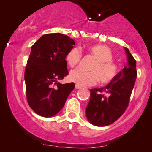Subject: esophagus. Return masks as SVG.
Masks as SVG:
<instances>
[{
    "label": "esophagus",
    "mask_w": 152,
    "mask_h": 152,
    "mask_svg": "<svg viewBox=\"0 0 152 152\" xmlns=\"http://www.w3.org/2000/svg\"><path fill=\"white\" fill-rule=\"evenodd\" d=\"M81 88V86H79V85H78V84L75 85V88H76V89H78V88Z\"/></svg>",
    "instance_id": "1"
}]
</instances>
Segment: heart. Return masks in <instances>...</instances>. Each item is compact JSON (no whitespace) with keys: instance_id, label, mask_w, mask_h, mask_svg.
Instances as JSON below:
<instances>
[{"instance_id":"1","label":"heart","mask_w":152,"mask_h":152,"mask_svg":"<svg viewBox=\"0 0 152 152\" xmlns=\"http://www.w3.org/2000/svg\"><path fill=\"white\" fill-rule=\"evenodd\" d=\"M88 51L96 59V61L91 66L89 71L81 68H76L70 72L69 79L79 86H91L100 81L107 83L116 78L118 74L117 65L113 60V53L109 46L102 44L92 45L88 47ZM82 58V52L79 47H74L69 50L66 59L71 67L79 64Z\"/></svg>"}]
</instances>
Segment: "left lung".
I'll use <instances>...</instances> for the list:
<instances>
[{"instance_id": "8db88e82", "label": "left lung", "mask_w": 152, "mask_h": 152, "mask_svg": "<svg viewBox=\"0 0 152 152\" xmlns=\"http://www.w3.org/2000/svg\"><path fill=\"white\" fill-rule=\"evenodd\" d=\"M128 66H124L113 81L102 88L90 89L86 117L94 126H105L118 119L126 111L134 86L137 72L136 60L125 48Z\"/></svg>"}]
</instances>
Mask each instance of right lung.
Returning <instances> with one entry per match:
<instances>
[{"label": "right lung", "instance_id": "obj_1", "mask_svg": "<svg viewBox=\"0 0 152 152\" xmlns=\"http://www.w3.org/2000/svg\"><path fill=\"white\" fill-rule=\"evenodd\" d=\"M75 42L62 34H47L31 47L25 74L26 99L34 112L50 117L64 107L74 83L61 84L69 74L66 57Z\"/></svg>", "mask_w": 152, "mask_h": 152}]
</instances>
